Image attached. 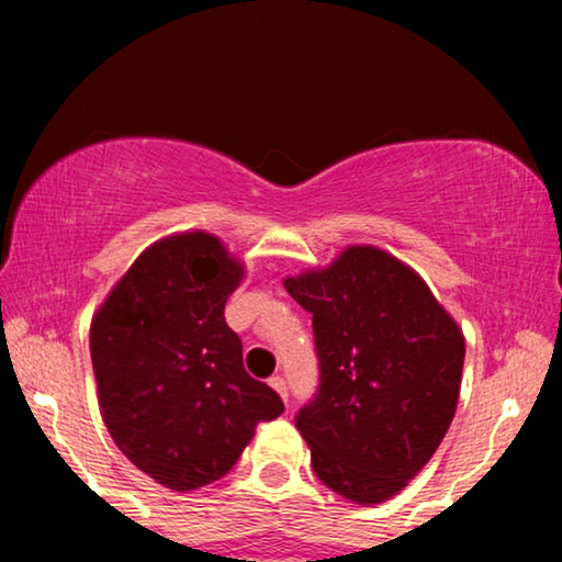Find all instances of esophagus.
<instances>
[{
  "label": "esophagus",
  "instance_id": "34e87169",
  "mask_svg": "<svg viewBox=\"0 0 562 562\" xmlns=\"http://www.w3.org/2000/svg\"><path fill=\"white\" fill-rule=\"evenodd\" d=\"M269 385H272V389H274L277 393H280L282 402H288V383H285V378H280V375L269 378Z\"/></svg>",
  "mask_w": 562,
  "mask_h": 562
}]
</instances>
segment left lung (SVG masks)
<instances>
[{
  "label": "left lung",
  "instance_id": "1",
  "mask_svg": "<svg viewBox=\"0 0 562 562\" xmlns=\"http://www.w3.org/2000/svg\"><path fill=\"white\" fill-rule=\"evenodd\" d=\"M312 312L319 391L295 415L317 479L378 505L415 479L460 402L465 338L415 269L375 245L288 277Z\"/></svg>",
  "mask_w": 562,
  "mask_h": 562
}]
</instances>
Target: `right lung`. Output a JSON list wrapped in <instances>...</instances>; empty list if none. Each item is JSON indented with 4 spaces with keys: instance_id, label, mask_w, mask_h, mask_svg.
I'll list each match as a JSON object with an SVG mask.
<instances>
[{
    "instance_id": "obj_1",
    "label": "right lung",
    "mask_w": 562,
    "mask_h": 562,
    "mask_svg": "<svg viewBox=\"0 0 562 562\" xmlns=\"http://www.w3.org/2000/svg\"><path fill=\"white\" fill-rule=\"evenodd\" d=\"M243 263L209 232L153 243L97 308L89 351L102 420L128 460L171 492L227 475L282 398L243 367L224 303Z\"/></svg>"
}]
</instances>
